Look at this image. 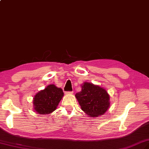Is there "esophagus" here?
<instances>
[{
  "instance_id": "34e87169",
  "label": "esophagus",
  "mask_w": 149,
  "mask_h": 149,
  "mask_svg": "<svg viewBox=\"0 0 149 149\" xmlns=\"http://www.w3.org/2000/svg\"><path fill=\"white\" fill-rule=\"evenodd\" d=\"M73 91H70V92H67V94H73Z\"/></svg>"
}]
</instances>
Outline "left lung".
Listing matches in <instances>:
<instances>
[{"label":"left lung","mask_w":149,"mask_h":149,"mask_svg":"<svg viewBox=\"0 0 149 149\" xmlns=\"http://www.w3.org/2000/svg\"><path fill=\"white\" fill-rule=\"evenodd\" d=\"M75 97L82 111L91 117L102 115L109 107V96L106 91L92 83H84Z\"/></svg>","instance_id":"left-lung-1"}]
</instances>
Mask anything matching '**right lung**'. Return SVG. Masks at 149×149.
<instances>
[{
  "label": "right lung",
  "instance_id": "obj_1",
  "mask_svg": "<svg viewBox=\"0 0 149 149\" xmlns=\"http://www.w3.org/2000/svg\"><path fill=\"white\" fill-rule=\"evenodd\" d=\"M63 96L62 89L53 84L49 85L35 95L33 100L34 109L40 114L51 113L56 109Z\"/></svg>",
  "mask_w": 149,
  "mask_h": 149
}]
</instances>
